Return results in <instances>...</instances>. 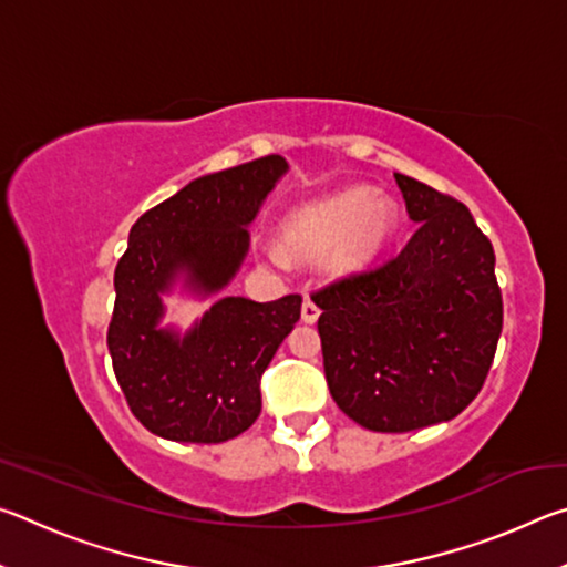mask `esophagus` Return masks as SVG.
Wrapping results in <instances>:
<instances>
[{
	"mask_svg": "<svg viewBox=\"0 0 567 567\" xmlns=\"http://www.w3.org/2000/svg\"><path fill=\"white\" fill-rule=\"evenodd\" d=\"M318 318H320V307L315 305V300H310V297H305V302H302V320L312 324Z\"/></svg>",
	"mask_w": 567,
	"mask_h": 567,
	"instance_id": "34e87169",
	"label": "esophagus"
}]
</instances>
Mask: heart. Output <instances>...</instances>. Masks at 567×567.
<instances>
[{"mask_svg":"<svg viewBox=\"0 0 567 567\" xmlns=\"http://www.w3.org/2000/svg\"><path fill=\"white\" fill-rule=\"evenodd\" d=\"M395 229V207L390 199L364 187L342 189L318 203L297 207L282 225L285 249L300 257H328L330 270L352 272L375 260ZM267 257L285 262V252L272 247Z\"/></svg>","mask_w":567,"mask_h":567,"instance_id":"obj_1","label":"heart"}]
</instances>
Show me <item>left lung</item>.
I'll return each instance as SVG.
<instances>
[{
  "mask_svg": "<svg viewBox=\"0 0 567 567\" xmlns=\"http://www.w3.org/2000/svg\"><path fill=\"white\" fill-rule=\"evenodd\" d=\"M395 179L415 235L390 260L312 292L330 395L375 433L460 415L483 390L503 332L491 239L455 197Z\"/></svg>",
  "mask_w": 567,
  "mask_h": 567,
  "instance_id": "left-lung-1",
  "label": "left lung"
}]
</instances>
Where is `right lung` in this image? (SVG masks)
I'll return each instance as SVG.
<instances>
[{
  "label": "right lung",
  "instance_id": "1",
  "mask_svg": "<svg viewBox=\"0 0 567 567\" xmlns=\"http://www.w3.org/2000/svg\"><path fill=\"white\" fill-rule=\"evenodd\" d=\"M287 162L267 155L205 175L147 209L114 267L107 348L132 415L175 443H225L262 410L260 380L300 320V295L275 302L223 297L185 338L159 330V292L177 272L217 292L245 260L252 223Z\"/></svg>",
  "mask_w": 567,
  "mask_h": 567
}]
</instances>
